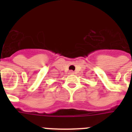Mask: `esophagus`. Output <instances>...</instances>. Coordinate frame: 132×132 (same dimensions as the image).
<instances>
[{"instance_id":"obj_1","label":"esophagus","mask_w":132,"mask_h":132,"mask_svg":"<svg viewBox=\"0 0 132 132\" xmlns=\"http://www.w3.org/2000/svg\"><path fill=\"white\" fill-rule=\"evenodd\" d=\"M69 74H71V75H74V74H75V72L73 71H69Z\"/></svg>"}]
</instances>
